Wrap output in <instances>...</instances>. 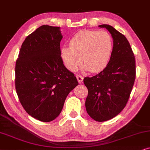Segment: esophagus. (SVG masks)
I'll use <instances>...</instances> for the list:
<instances>
[{"label":"esophagus","instance_id":"1","mask_svg":"<svg viewBox=\"0 0 150 150\" xmlns=\"http://www.w3.org/2000/svg\"><path fill=\"white\" fill-rule=\"evenodd\" d=\"M76 77H77V81H78L79 83H81V82H82V81H83V77L81 76V75H76Z\"/></svg>","mask_w":150,"mask_h":150}]
</instances>
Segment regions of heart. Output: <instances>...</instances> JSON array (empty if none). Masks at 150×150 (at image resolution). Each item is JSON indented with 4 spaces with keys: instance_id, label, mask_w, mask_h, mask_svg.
<instances>
[{
    "instance_id": "b5f03b06",
    "label": "heart",
    "mask_w": 150,
    "mask_h": 150,
    "mask_svg": "<svg viewBox=\"0 0 150 150\" xmlns=\"http://www.w3.org/2000/svg\"><path fill=\"white\" fill-rule=\"evenodd\" d=\"M69 44L61 49L60 55L71 71H76L82 61L86 71L101 72L107 67L112 53V38L105 31L81 30L72 37Z\"/></svg>"
}]
</instances>
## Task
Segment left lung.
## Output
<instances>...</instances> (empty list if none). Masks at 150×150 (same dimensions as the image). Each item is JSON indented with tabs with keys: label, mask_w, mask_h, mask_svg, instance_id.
I'll return each mask as SVG.
<instances>
[{
	"label": "left lung",
	"mask_w": 150,
	"mask_h": 150,
	"mask_svg": "<svg viewBox=\"0 0 150 150\" xmlns=\"http://www.w3.org/2000/svg\"><path fill=\"white\" fill-rule=\"evenodd\" d=\"M113 38V49L107 67L99 74L85 77L88 94L86 109L95 121L112 119L126 105L134 83L136 62L128 40L124 35L108 25H101Z\"/></svg>",
	"instance_id": "left-lung-1"
}]
</instances>
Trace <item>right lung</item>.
I'll return each instance as SVG.
<instances>
[{"instance_id": "add662e5", "label": "right lung", "mask_w": 150, "mask_h": 150, "mask_svg": "<svg viewBox=\"0 0 150 150\" xmlns=\"http://www.w3.org/2000/svg\"><path fill=\"white\" fill-rule=\"evenodd\" d=\"M60 28L42 25L26 38L15 68L20 102L33 118L49 122L57 117L70 92L79 84L64 65Z\"/></svg>"}]
</instances>
